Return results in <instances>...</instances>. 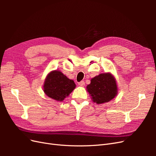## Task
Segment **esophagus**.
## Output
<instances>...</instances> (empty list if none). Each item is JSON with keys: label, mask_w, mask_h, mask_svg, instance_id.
<instances>
[{"label": "esophagus", "mask_w": 156, "mask_h": 156, "mask_svg": "<svg viewBox=\"0 0 156 156\" xmlns=\"http://www.w3.org/2000/svg\"><path fill=\"white\" fill-rule=\"evenodd\" d=\"M78 84H79V85H80L81 87H83V86H84V84H85V83H84V81H81V82H79Z\"/></svg>", "instance_id": "1"}]
</instances>
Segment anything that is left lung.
I'll return each instance as SVG.
<instances>
[{
	"instance_id": "left-lung-1",
	"label": "left lung",
	"mask_w": 156,
	"mask_h": 156,
	"mask_svg": "<svg viewBox=\"0 0 156 156\" xmlns=\"http://www.w3.org/2000/svg\"><path fill=\"white\" fill-rule=\"evenodd\" d=\"M116 79L111 73H100L90 80L87 90L93 102L102 104L114 99L118 94Z\"/></svg>"
}]
</instances>
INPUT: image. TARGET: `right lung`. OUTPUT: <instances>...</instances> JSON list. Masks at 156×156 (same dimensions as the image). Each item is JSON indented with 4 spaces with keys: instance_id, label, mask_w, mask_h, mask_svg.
I'll return each mask as SVG.
<instances>
[{
    "instance_id": "right-lung-1",
    "label": "right lung",
    "mask_w": 156,
    "mask_h": 156,
    "mask_svg": "<svg viewBox=\"0 0 156 156\" xmlns=\"http://www.w3.org/2000/svg\"><path fill=\"white\" fill-rule=\"evenodd\" d=\"M75 84L60 71L53 70L47 75L43 86L44 93L58 101H62L75 88Z\"/></svg>"
}]
</instances>
